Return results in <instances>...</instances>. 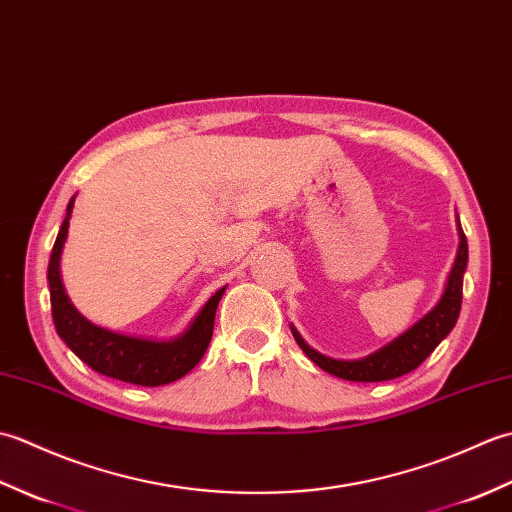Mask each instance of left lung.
<instances>
[{"instance_id": "obj_1", "label": "left lung", "mask_w": 512, "mask_h": 512, "mask_svg": "<svg viewBox=\"0 0 512 512\" xmlns=\"http://www.w3.org/2000/svg\"><path fill=\"white\" fill-rule=\"evenodd\" d=\"M458 235V255H455V262L440 301L433 306V310L424 314L416 325H411L405 334H400L398 339L387 343L385 347H380L378 352L365 358H358V361H336V358L323 356L317 350H312V347L301 339L299 332L292 328V336H295L301 350L306 352L310 361L317 363L323 372L345 380H354V383H380V380H391L413 372L424 358L436 350L444 336L455 328V323H458L460 317L462 279L466 262H469V244H466V235L462 231L460 220Z\"/></svg>"}]
</instances>
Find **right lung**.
Instances as JSON below:
<instances>
[{
  "mask_svg": "<svg viewBox=\"0 0 512 512\" xmlns=\"http://www.w3.org/2000/svg\"><path fill=\"white\" fill-rule=\"evenodd\" d=\"M72 206L74 198L68 202V215H65V220L59 228L57 242L52 246L48 264L52 321L54 328H57V334L83 363H88L94 369V372L123 380V383L158 387L169 385L173 380L189 374L191 369L200 363L206 347L211 343L215 310L226 286L217 290L215 295L204 303L198 317L191 321L187 332L180 334L178 339H136V336L99 328V325L85 319L83 314L72 306L68 295H65L59 273L61 250L65 244V237H68Z\"/></svg>",
  "mask_w": 512,
  "mask_h": 512,
  "instance_id": "add662e5",
  "label": "right lung"
}]
</instances>
